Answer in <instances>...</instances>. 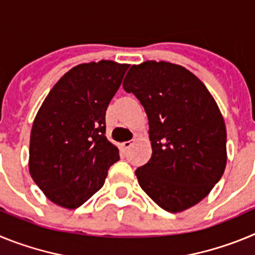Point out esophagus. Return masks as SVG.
Returning <instances> with one entry per match:
<instances>
[{"label":"esophagus","mask_w":255,"mask_h":255,"mask_svg":"<svg viewBox=\"0 0 255 255\" xmlns=\"http://www.w3.org/2000/svg\"><path fill=\"white\" fill-rule=\"evenodd\" d=\"M131 145H132V141H124L123 143V148L125 150L130 149V147H131Z\"/></svg>","instance_id":"1"}]
</instances>
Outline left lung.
Returning <instances> with one entry per match:
<instances>
[{
    "label": "left lung",
    "instance_id": "obj_1",
    "mask_svg": "<svg viewBox=\"0 0 255 255\" xmlns=\"http://www.w3.org/2000/svg\"><path fill=\"white\" fill-rule=\"evenodd\" d=\"M123 87L149 125L152 155L135 171L140 188L171 213L198 204L226 168V126L215 98L188 69L164 61L132 65Z\"/></svg>",
    "mask_w": 255,
    "mask_h": 255
}]
</instances>
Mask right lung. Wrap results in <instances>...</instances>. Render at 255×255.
<instances>
[{
	"mask_svg": "<svg viewBox=\"0 0 255 255\" xmlns=\"http://www.w3.org/2000/svg\"><path fill=\"white\" fill-rule=\"evenodd\" d=\"M128 64L102 60L80 64L61 76L33 121L29 172L43 194L75 209L105 184L120 159L106 138L105 115Z\"/></svg>",
	"mask_w": 255,
	"mask_h": 255,
	"instance_id": "add662e5",
	"label": "right lung"
}]
</instances>
